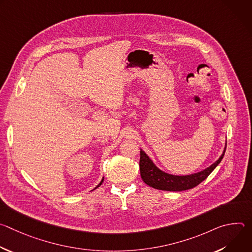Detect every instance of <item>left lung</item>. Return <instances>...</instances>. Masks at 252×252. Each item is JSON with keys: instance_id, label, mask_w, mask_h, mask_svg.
<instances>
[{"instance_id": "1", "label": "left lung", "mask_w": 252, "mask_h": 252, "mask_svg": "<svg viewBox=\"0 0 252 252\" xmlns=\"http://www.w3.org/2000/svg\"><path fill=\"white\" fill-rule=\"evenodd\" d=\"M226 149V143L221 156L218 160H215L211 165L206 167L203 170H200L195 173L188 175H176L165 172L161 170L153 159L140 149V159H139V170L142 181L145 182L151 188L159 190L166 191H182L190 189L198 186L201 182L212 172V170L217 167L221 159L223 158Z\"/></svg>"}]
</instances>
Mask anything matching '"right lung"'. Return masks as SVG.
Returning <instances> with one entry per match:
<instances>
[{"instance_id":"obj_1","label":"right lung","mask_w":252,"mask_h":252,"mask_svg":"<svg viewBox=\"0 0 252 252\" xmlns=\"http://www.w3.org/2000/svg\"><path fill=\"white\" fill-rule=\"evenodd\" d=\"M102 182H103V177H102V179H101V181H100V183H99V184H98V185H97V186H96V187H95V188H94V189H97V188H98V187H99V186H100V185H101V184H102Z\"/></svg>"}]
</instances>
